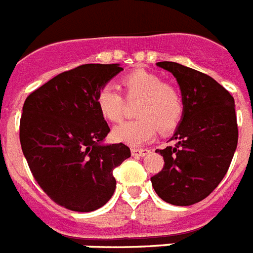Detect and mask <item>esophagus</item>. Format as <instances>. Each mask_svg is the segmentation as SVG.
Listing matches in <instances>:
<instances>
[{
  "instance_id": "34e87169",
  "label": "esophagus",
  "mask_w": 253,
  "mask_h": 253,
  "mask_svg": "<svg viewBox=\"0 0 253 253\" xmlns=\"http://www.w3.org/2000/svg\"><path fill=\"white\" fill-rule=\"evenodd\" d=\"M149 149H137V148H133L131 149V153H132V156H136V157H144L146 156L148 153H149Z\"/></svg>"
}]
</instances>
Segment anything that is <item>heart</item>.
<instances>
[{
    "instance_id": "obj_1",
    "label": "heart",
    "mask_w": 253,
    "mask_h": 253,
    "mask_svg": "<svg viewBox=\"0 0 253 253\" xmlns=\"http://www.w3.org/2000/svg\"><path fill=\"white\" fill-rule=\"evenodd\" d=\"M121 86L128 100L139 101L135 108L137 118L121 123L112 131V137L117 143L143 145L156 137L158 128L169 132L181 121L184 113L181 95L175 87L165 84L158 74L137 69L123 76ZM95 101L104 120L108 122L121 120L123 97L112 84L101 86Z\"/></svg>"
}]
</instances>
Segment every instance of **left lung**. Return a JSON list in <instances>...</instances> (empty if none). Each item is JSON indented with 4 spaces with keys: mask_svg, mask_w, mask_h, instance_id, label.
Segmentation results:
<instances>
[{
    "mask_svg": "<svg viewBox=\"0 0 253 253\" xmlns=\"http://www.w3.org/2000/svg\"><path fill=\"white\" fill-rule=\"evenodd\" d=\"M157 65L171 72L181 90L184 113L171 140L156 150L165 159L152 185L165 202L190 206L209 197L228 172L238 144L234 99L213 78L173 61Z\"/></svg>",
    "mask_w": 253,
    "mask_h": 253,
    "instance_id": "obj_1",
    "label": "left lung"
}]
</instances>
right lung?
<instances>
[{"label":"right lung","mask_w":253,"mask_h":253,"mask_svg":"<svg viewBox=\"0 0 253 253\" xmlns=\"http://www.w3.org/2000/svg\"><path fill=\"white\" fill-rule=\"evenodd\" d=\"M120 64H84L29 95L20 144L38 185L55 203L78 212L103 207L116 190L113 169L131 157L125 144L101 145L110 131L96 107L97 91Z\"/></svg>","instance_id":"add662e5"}]
</instances>
